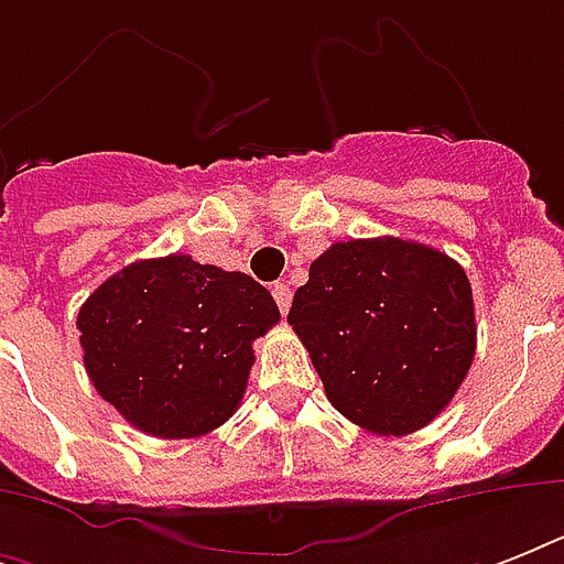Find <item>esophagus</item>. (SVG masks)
Instances as JSON below:
<instances>
[{"mask_svg":"<svg viewBox=\"0 0 564 564\" xmlns=\"http://www.w3.org/2000/svg\"><path fill=\"white\" fill-rule=\"evenodd\" d=\"M272 295L274 301H278V307H281V313L286 316L292 307V290H290V283H274L272 286Z\"/></svg>","mask_w":564,"mask_h":564,"instance_id":"1","label":"esophagus"}]
</instances>
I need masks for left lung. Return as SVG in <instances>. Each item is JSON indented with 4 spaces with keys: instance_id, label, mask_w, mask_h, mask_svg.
Returning a JSON list of instances; mask_svg holds the SVG:
<instances>
[{
    "instance_id": "1",
    "label": "left lung",
    "mask_w": 564,
    "mask_h": 564,
    "mask_svg": "<svg viewBox=\"0 0 564 564\" xmlns=\"http://www.w3.org/2000/svg\"><path fill=\"white\" fill-rule=\"evenodd\" d=\"M286 322L310 351L327 401L377 436L427 427L477 351L463 265L398 237L334 242L310 263Z\"/></svg>"
}]
</instances>
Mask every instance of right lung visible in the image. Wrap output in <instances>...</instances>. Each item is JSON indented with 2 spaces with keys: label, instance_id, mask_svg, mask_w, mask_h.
<instances>
[{
  "label": "right lung",
  "instance_id": "add662e5",
  "mask_svg": "<svg viewBox=\"0 0 564 564\" xmlns=\"http://www.w3.org/2000/svg\"><path fill=\"white\" fill-rule=\"evenodd\" d=\"M272 292L189 254L137 260L78 310L84 369L113 410L158 438H195L237 412L251 343L278 325Z\"/></svg>",
  "mask_w": 564,
  "mask_h": 564
}]
</instances>
